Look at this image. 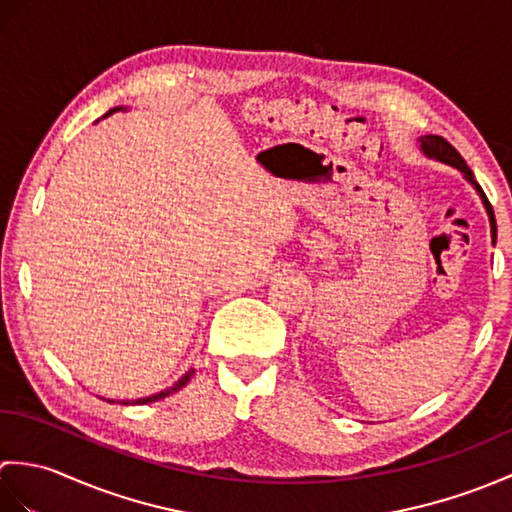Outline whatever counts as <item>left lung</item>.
Returning a JSON list of instances; mask_svg holds the SVG:
<instances>
[{
    "label": "left lung",
    "mask_w": 512,
    "mask_h": 512,
    "mask_svg": "<svg viewBox=\"0 0 512 512\" xmlns=\"http://www.w3.org/2000/svg\"><path fill=\"white\" fill-rule=\"evenodd\" d=\"M420 149H422V154L427 156V158H436V160L444 162V165H451V167H455V169H460V171L464 173V178L473 184L475 191L480 193V198H482V202H484V209H486V213H488V220H491V237H493V244H495V239H497V224H495L493 206H491V202H488V198L484 195L480 184L475 182L473 171L469 169V165H466L464 158L458 154V149H455L447 138L433 136V134L420 136Z\"/></svg>",
    "instance_id": "left-lung-1"
}]
</instances>
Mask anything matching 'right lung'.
<instances>
[{
  "label": "right lung",
  "instance_id": "add662e5",
  "mask_svg": "<svg viewBox=\"0 0 512 512\" xmlns=\"http://www.w3.org/2000/svg\"><path fill=\"white\" fill-rule=\"evenodd\" d=\"M118 110H121V107H114V110H110V112H107L105 116H110V114H114V112H118ZM105 116H103V118H105ZM193 374H195V369L191 367L189 372L184 374V376L178 380V383H173L169 389H165V391H158V394H154V396H147V398H138V400H121V405H149V402H156V400H160V398H167L169 394H173V391H178V389H182L184 385H187ZM107 402H114V400L107 398ZM116 402H118V400H116Z\"/></svg>",
  "mask_w": 512,
  "mask_h": 512
}]
</instances>
